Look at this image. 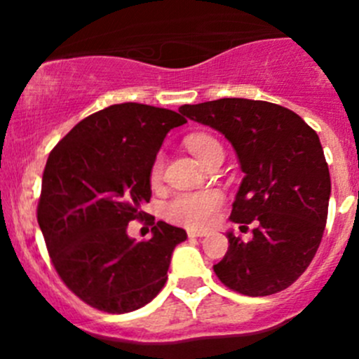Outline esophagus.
Returning a JSON list of instances; mask_svg holds the SVG:
<instances>
[{"label":"esophagus","mask_w":359,"mask_h":359,"mask_svg":"<svg viewBox=\"0 0 359 359\" xmlns=\"http://www.w3.org/2000/svg\"><path fill=\"white\" fill-rule=\"evenodd\" d=\"M187 236L189 238H205V236H208V233H206V231L191 229V231H187Z\"/></svg>","instance_id":"1"}]
</instances>
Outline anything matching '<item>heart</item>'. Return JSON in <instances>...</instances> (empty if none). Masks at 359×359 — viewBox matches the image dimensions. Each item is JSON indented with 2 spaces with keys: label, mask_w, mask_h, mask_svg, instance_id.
I'll list each match as a JSON object with an SVG mask.
<instances>
[{
  "label": "heart",
  "mask_w": 359,
  "mask_h": 359,
  "mask_svg": "<svg viewBox=\"0 0 359 359\" xmlns=\"http://www.w3.org/2000/svg\"><path fill=\"white\" fill-rule=\"evenodd\" d=\"M186 146L201 163L208 159L217 149H222L219 140L205 133H193L186 139ZM151 182L158 184L163 175V156L158 154L151 165ZM222 194L217 191H203V193H182L177 194L165 205V217L170 222L182 224L191 229H200L213 222L217 210L222 205Z\"/></svg>",
  "instance_id": "1"
}]
</instances>
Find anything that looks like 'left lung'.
I'll return each instance as SVG.
<instances>
[{"label": "left lung", "instance_id": "1", "mask_svg": "<svg viewBox=\"0 0 359 359\" xmlns=\"http://www.w3.org/2000/svg\"><path fill=\"white\" fill-rule=\"evenodd\" d=\"M179 111L233 144L245 177L231 220L257 224L250 241L227 233L215 274L250 297L288 288L316 255L327 224L332 184L318 133L293 111L264 100L219 99Z\"/></svg>", "mask_w": 359, "mask_h": 359}]
</instances>
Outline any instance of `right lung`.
<instances>
[{
    "label": "right lung",
    "instance_id": "add662e5",
    "mask_svg": "<svg viewBox=\"0 0 359 359\" xmlns=\"http://www.w3.org/2000/svg\"><path fill=\"white\" fill-rule=\"evenodd\" d=\"M187 119L146 104H114L79 121L53 147L43 172L38 224L53 267L71 292L104 313L140 309L165 287L186 231L154 224L135 242L126 227L146 218L151 165L166 133Z\"/></svg>",
    "mask_w": 359,
    "mask_h": 359
}]
</instances>
